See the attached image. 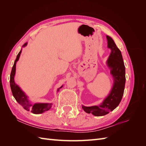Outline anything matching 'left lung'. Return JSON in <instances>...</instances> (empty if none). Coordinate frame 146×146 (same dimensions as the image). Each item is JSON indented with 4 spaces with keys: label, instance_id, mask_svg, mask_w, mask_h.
<instances>
[{
    "label": "left lung",
    "instance_id": "8db88e82",
    "mask_svg": "<svg viewBox=\"0 0 146 146\" xmlns=\"http://www.w3.org/2000/svg\"><path fill=\"white\" fill-rule=\"evenodd\" d=\"M107 39L108 47L111 49L107 63L111 69V74L114 78L113 88L107 98L100 105L82 106V108L86 113H91L96 116L106 115L115 109L121 102L125 88V69L121 52L111 37L107 36Z\"/></svg>",
    "mask_w": 146,
    "mask_h": 146
}]
</instances>
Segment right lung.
<instances>
[{"mask_svg":"<svg viewBox=\"0 0 146 146\" xmlns=\"http://www.w3.org/2000/svg\"><path fill=\"white\" fill-rule=\"evenodd\" d=\"M25 46H27V43H25L23 47H25ZM21 53V50L19 52V54L17 55L16 59L15 61V63L14 64H13L10 74V83L13 96H14L15 99L17 102H18L25 110H27V111H30L33 114H41L45 111H47L48 110L50 109V108L52 107V104L38 103L33 104L32 103H30V102H29L27 99V96L24 94V92L21 90V88L18 86V85H17L15 82L14 77L16 72V64L19 58ZM62 88V86L60 88ZM59 89L58 90V91L59 90Z\"/></svg>","mask_w":146,"mask_h":146,"instance_id":"1","label":"right lung"}]
</instances>
